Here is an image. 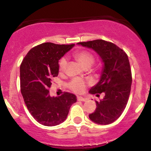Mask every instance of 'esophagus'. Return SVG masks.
I'll return each mask as SVG.
<instances>
[{
  "instance_id": "esophagus-1",
  "label": "esophagus",
  "mask_w": 151,
  "mask_h": 151,
  "mask_svg": "<svg viewBox=\"0 0 151 151\" xmlns=\"http://www.w3.org/2000/svg\"><path fill=\"white\" fill-rule=\"evenodd\" d=\"M77 100L79 101H86L87 100V99L82 97V96H78Z\"/></svg>"
}]
</instances>
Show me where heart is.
<instances>
[{
    "label": "heart",
    "instance_id": "heart-1",
    "mask_svg": "<svg viewBox=\"0 0 151 151\" xmlns=\"http://www.w3.org/2000/svg\"><path fill=\"white\" fill-rule=\"evenodd\" d=\"M74 57L84 68L91 67L93 64V60H94L93 55L85 50L75 52L74 53ZM67 63H68V60L66 58H62L60 60L59 68H60V72H65L67 66ZM85 86L84 81L79 78H75V79H72L68 84L69 88L76 93H82L85 89Z\"/></svg>",
    "mask_w": 151,
    "mask_h": 151
}]
</instances>
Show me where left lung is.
I'll use <instances>...</instances> for the list:
<instances>
[{"instance_id":"8db88e82","label":"left lung","mask_w":151,"mask_h":151,"mask_svg":"<svg viewBox=\"0 0 151 151\" xmlns=\"http://www.w3.org/2000/svg\"><path fill=\"white\" fill-rule=\"evenodd\" d=\"M77 45L93 50L103 63L99 81L89 92L96 96L104 93L105 96L100 101L95 100L97 107L89 119L101 125L111 124L124 111L131 92L132 76L127 55L114 43L103 40Z\"/></svg>"}]
</instances>
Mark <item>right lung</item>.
<instances>
[{
	"instance_id": "1",
	"label": "right lung",
	"mask_w": 151,
	"mask_h": 151,
	"mask_svg": "<svg viewBox=\"0 0 151 151\" xmlns=\"http://www.w3.org/2000/svg\"><path fill=\"white\" fill-rule=\"evenodd\" d=\"M74 45L45 42L32 48L20 67V90L31 115L39 124L55 126L67 119L71 106L77 102L73 93L51 96L52 79L59 73V60Z\"/></svg>"
}]
</instances>
